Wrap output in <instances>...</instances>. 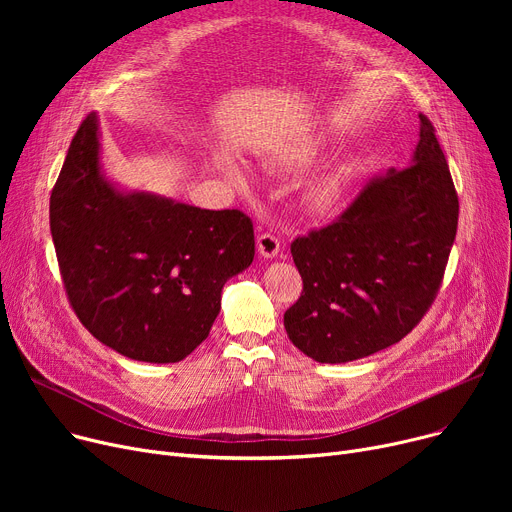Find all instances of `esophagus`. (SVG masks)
<instances>
[{
    "mask_svg": "<svg viewBox=\"0 0 512 512\" xmlns=\"http://www.w3.org/2000/svg\"><path fill=\"white\" fill-rule=\"evenodd\" d=\"M257 251L263 259H274L280 253V240L274 234H259L257 236Z\"/></svg>",
    "mask_w": 512,
    "mask_h": 512,
    "instance_id": "obj_1",
    "label": "esophagus"
}]
</instances>
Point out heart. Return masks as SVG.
I'll use <instances>...</instances> for the list:
<instances>
[{"label":"heart","mask_w":512,"mask_h":512,"mask_svg":"<svg viewBox=\"0 0 512 512\" xmlns=\"http://www.w3.org/2000/svg\"><path fill=\"white\" fill-rule=\"evenodd\" d=\"M319 153V147L317 143H307V145H297L292 147L284 153L282 157V166L286 168H303V166H309L311 161H315ZM228 172L230 176L238 182V184H247V174L245 170H242L240 166L232 164L228 166ZM348 168H336V170H330L326 172L324 176H319L311 191H309V201L311 205L317 209V211H330L334 209L342 195H344V188H346V182H348Z\"/></svg>","instance_id":"obj_1"}]
</instances>
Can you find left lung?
I'll list each match as a JSON object with an SVG mask.
<instances>
[{"instance_id":"obj_1","label":"left lung","mask_w":512,"mask_h":512,"mask_svg":"<svg viewBox=\"0 0 512 512\" xmlns=\"http://www.w3.org/2000/svg\"><path fill=\"white\" fill-rule=\"evenodd\" d=\"M411 166L371 180L340 218L290 245L303 294L290 342L348 363L405 338L434 303L459 224V197L434 126L419 116Z\"/></svg>"}]
</instances>
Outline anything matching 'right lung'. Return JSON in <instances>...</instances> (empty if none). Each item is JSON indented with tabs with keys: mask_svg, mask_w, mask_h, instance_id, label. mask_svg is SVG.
I'll list each match as a JSON object with an SVG mask.
<instances>
[{
	"mask_svg": "<svg viewBox=\"0 0 512 512\" xmlns=\"http://www.w3.org/2000/svg\"><path fill=\"white\" fill-rule=\"evenodd\" d=\"M49 228L70 305L99 342L145 363H178L207 338L224 284L255 257L253 222L145 191L101 166L91 112L49 199Z\"/></svg>",
	"mask_w": 512,
	"mask_h": 512,
	"instance_id": "obj_1",
	"label": "right lung"
}]
</instances>
